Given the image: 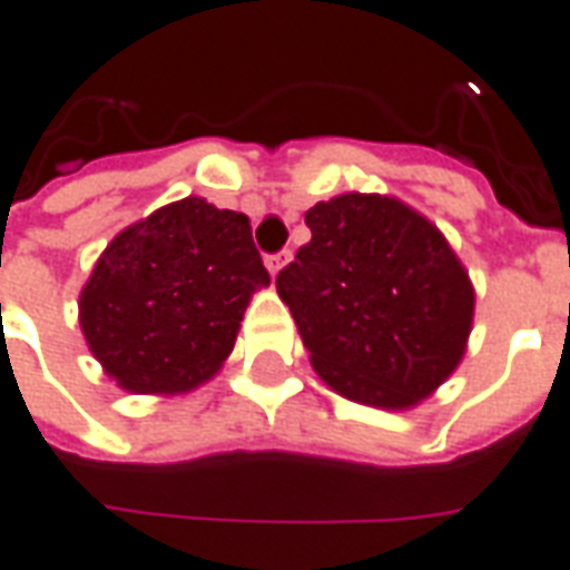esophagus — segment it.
<instances>
[{
    "label": "esophagus",
    "mask_w": 570,
    "mask_h": 570,
    "mask_svg": "<svg viewBox=\"0 0 570 570\" xmlns=\"http://www.w3.org/2000/svg\"><path fill=\"white\" fill-rule=\"evenodd\" d=\"M292 261V250H278V254H266V269L278 276V269L285 266V263Z\"/></svg>",
    "instance_id": "34e87169"
}]
</instances>
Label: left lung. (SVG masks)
I'll use <instances>...</instances> for the list:
<instances>
[{
	"label": "left lung",
	"mask_w": 570,
	"mask_h": 570,
	"mask_svg": "<svg viewBox=\"0 0 570 570\" xmlns=\"http://www.w3.org/2000/svg\"><path fill=\"white\" fill-rule=\"evenodd\" d=\"M313 238L276 276L309 363L341 397L406 410L459 366L474 288L434 223L347 191L307 210Z\"/></svg>",
	"instance_id": "left-lung-1"
}]
</instances>
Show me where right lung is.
I'll return each instance as SVG.
<instances>
[{
  "label": "right lung",
  "instance_id": "1",
  "mask_svg": "<svg viewBox=\"0 0 570 570\" xmlns=\"http://www.w3.org/2000/svg\"><path fill=\"white\" fill-rule=\"evenodd\" d=\"M263 285L269 273L245 214L183 198L105 247L80 294V328L124 391L183 394L233 353Z\"/></svg>",
  "mask_w": 570,
  "mask_h": 570
}]
</instances>
